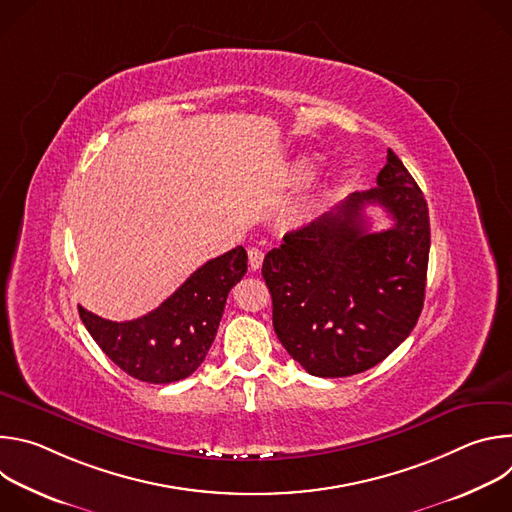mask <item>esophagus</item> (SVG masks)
<instances>
[{"mask_svg": "<svg viewBox=\"0 0 512 512\" xmlns=\"http://www.w3.org/2000/svg\"><path fill=\"white\" fill-rule=\"evenodd\" d=\"M263 257H265V253H263L259 247H251V249H249V265H251V269H253V271L261 269V265H263Z\"/></svg>", "mask_w": 512, "mask_h": 512, "instance_id": "esophagus-1", "label": "esophagus"}]
</instances>
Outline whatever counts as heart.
<instances>
[{"label": "heart", "mask_w": 512, "mask_h": 512, "mask_svg": "<svg viewBox=\"0 0 512 512\" xmlns=\"http://www.w3.org/2000/svg\"><path fill=\"white\" fill-rule=\"evenodd\" d=\"M316 162L312 160V158H302V160H298L294 166H291V170H289V180L291 182H296V184H302V182H308L312 176H314V172H316ZM310 212V208L308 206H304L302 210H300V214L304 216V214H308Z\"/></svg>", "instance_id": "b5f03b06"}]
</instances>
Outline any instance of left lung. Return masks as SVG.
Masks as SVG:
<instances>
[{"mask_svg":"<svg viewBox=\"0 0 512 512\" xmlns=\"http://www.w3.org/2000/svg\"><path fill=\"white\" fill-rule=\"evenodd\" d=\"M367 203L383 205L392 227L371 232ZM427 259V202L389 150L375 188L352 192L265 255L261 273L279 342L314 377L369 371L415 328Z\"/></svg>","mask_w":512,"mask_h":512,"instance_id":"left-lung-1","label":"left lung"}]
</instances>
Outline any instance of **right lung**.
Masks as SVG:
<instances>
[{
  "instance_id": "obj_1",
  "label": "right lung",
  "mask_w": 512,
  "mask_h": 512,
  "mask_svg": "<svg viewBox=\"0 0 512 512\" xmlns=\"http://www.w3.org/2000/svg\"><path fill=\"white\" fill-rule=\"evenodd\" d=\"M247 273V251L235 247L206 261L154 312L111 322L79 306L99 348L129 377L174 383L190 377L206 358L221 324L229 291Z\"/></svg>"
}]
</instances>
